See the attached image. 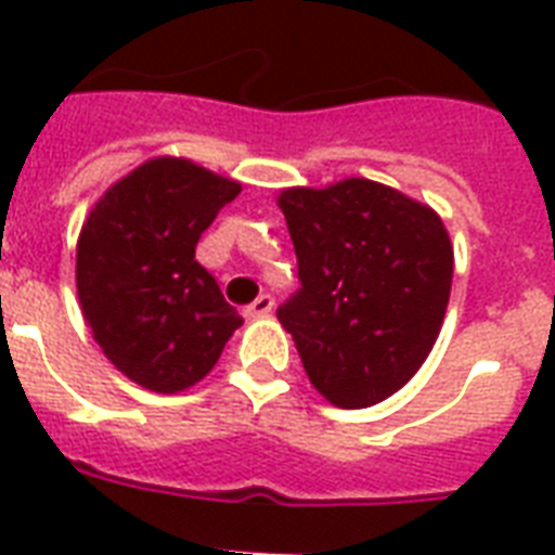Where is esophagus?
<instances>
[{"mask_svg": "<svg viewBox=\"0 0 555 555\" xmlns=\"http://www.w3.org/2000/svg\"><path fill=\"white\" fill-rule=\"evenodd\" d=\"M270 311H273V296L261 294L256 302H250L244 308V317H247V320H261V317H268Z\"/></svg>", "mask_w": 555, "mask_h": 555, "instance_id": "34e87169", "label": "esophagus"}]
</instances>
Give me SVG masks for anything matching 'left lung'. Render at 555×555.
Segmentation results:
<instances>
[{
  "label": "left lung",
  "instance_id": "left-lung-1",
  "mask_svg": "<svg viewBox=\"0 0 555 555\" xmlns=\"http://www.w3.org/2000/svg\"><path fill=\"white\" fill-rule=\"evenodd\" d=\"M302 287L276 311L328 403L365 409L417 374L443 325L452 242L421 201L369 178L279 195Z\"/></svg>",
  "mask_w": 555,
  "mask_h": 555
}]
</instances>
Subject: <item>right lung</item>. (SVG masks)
<instances>
[{"label": "right lung", "mask_w": 555, "mask_h": 555, "mask_svg": "<svg viewBox=\"0 0 555 555\" xmlns=\"http://www.w3.org/2000/svg\"><path fill=\"white\" fill-rule=\"evenodd\" d=\"M242 192L184 158H152L94 204L77 242V296L103 354L176 395L207 377L242 325L195 244Z\"/></svg>", "instance_id": "1"}]
</instances>
